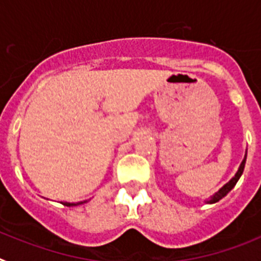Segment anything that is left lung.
Wrapping results in <instances>:
<instances>
[{
    "instance_id": "left-lung-1",
    "label": "left lung",
    "mask_w": 261,
    "mask_h": 261,
    "mask_svg": "<svg viewBox=\"0 0 261 261\" xmlns=\"http://www.w3.org/2000/svg\"><path fill=\"white\" fill-rule=\"evenodd\" d=\"M246 159H247V152H246V156H244V159H243V162H242V164H240L239 169H238V172H237V173H235L234 177L231 178V180L228 181L227 184L223 185V187H222L221 189H219L218 192H217V193L214 194V196L210 197V199H207V203L218 202L219 199L223 198V197H225L226 194H227L228 192H230V190L232 189V188H234L235 185H237L238 180H239L240 176H242V173H243V171H244V165H246Z\"/></svg>"
}]
</instances>
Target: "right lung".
I'll return each instance as SVG.
<instances>
[{
	"mask_svg": "<svg viewBox=\"0 0 261 261\" xmlns=\"http://www.w3.org/2000/svg\"><path fill=\"white\" fill-rule=\"evenodd\" d=\"M84 202H85V201H84ZM80 203H83V202H79V203H71V202H63V205H64V206H76V205H80Z\"/></svg>",
	"mask_w": 261,
	"mask_h": 261,
	"instance_id": "1",
	"label": "right lung"
}]
</instances>
